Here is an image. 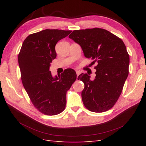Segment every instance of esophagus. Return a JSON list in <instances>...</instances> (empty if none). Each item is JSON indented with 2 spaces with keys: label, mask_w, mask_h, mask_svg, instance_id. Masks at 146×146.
Instances as JSON below:
<instances>
[{
  "label": "esophagus",
  "mask_w": 146,
  "mask_h": 146,
  "mask_svg": "<svg viewBox=\"0 0 146 146\" xmlns=\"http://www.w3.org/2000/svg\"><path fill=\"white\" fill-rule=\"evenodd\" d=\"M76 74H77V78H78L79 75L80 74V72L79 71H76Z\"/></svg>",
  "instance_id": "obj_1"
}]
</instances>
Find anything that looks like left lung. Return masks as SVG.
<instances>
[{
  "mask_svg": "<svg viewBox=\"0 0 146 146\" xmlns=\"http://www.w3.org/2000/svg\"><path fill=\"white\" fill-rule=\"evenodd\" d=\"M68 37L80 45L92 64H96L94 80L86 73L78 78L85 84L82 92L84 105L94 112L110 110L118 101L129 73V57L124 42L99 28L74 30Z\"/></svg>",
  "mask_w": 146,
  "mask_h": 146,
  "instance_id": "8db88e82",
  "label": "left lung"
}]
</instances>
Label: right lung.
Instances as JSON below:
<instances>
[{"label": "right lung", "instance_id": "obj_1", "mask_svg": "<svg viewBox=\"0 0 146 146\" xmlns=\"http://www.w3.org/2000/svg\"><path fill=\"white\" fill-rule=\"evenodd\" d=\"M71 32L47 29L30 34L18 54L23 86L35 108L47 115H55L64 110L66 93L77 78L72 68L55 78L49 70L50 63L57 56L56 44Z\"/></svg>", "mask_w": 146, "mask_h": 146}]
</instances>
